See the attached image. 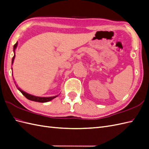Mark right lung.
Listing matches in <instances>:
<instances>
[{"label": "right lung", "instance_id": "obj_1", "mask_svg": "<svg viewBox=\"0 0 149 149\" xmlns=\"http://www.w3.org/2000/svg\"><path fill=\"white\" fill-rule=\"evenodd\" d=\"M18 43L17 42L15 43V45H14L13 47V52H14V56L12 59V65L14 63V58H15V50L17 48V46ZM11 70H13V68H11ZM16 84V83H15ZM17 88L19 90V91L22 93L23 95L26 98V99L32 100V101H35V102H49V101L53 100L54 99H55L56 97H57L59 95H57L55 96H52V97H38V96H35L33 95H31V94L30 93H28L26 92L23 91V90H21L19 87H18L17 85H16Z\"/></svg>", "mask_w": 149, "mask_h": 149}]
</instances>
